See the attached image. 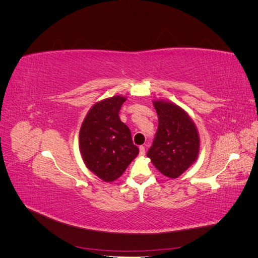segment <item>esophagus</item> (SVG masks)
<instances>
[{"label":"esophagus","mask_w":258,"mask_h":258,"mask_svg":"<svg viewBox=\"0 0 258 258\" xmlns=\"http://www.w3.org/2000/svg\"><path fill=\"white\" fill-rule=\"evenodd\" d=\"M140 155L141 156L145 155V147L144 146H140Z\"/></svg>","instance_id":"1"}]
</instances>
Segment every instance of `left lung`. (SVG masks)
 <instances>
[{
    "label": "left lung",
    "mask_w": 258,
    "mask_h": 258,
    "mask_svg": "<svg viewBox=\"0 0 258 258\" xmlns=\"http://www.w3.org/2000/svg\"><path fill=\"white\" fill-rule=\"evenodd\" d=\"M153 103L159 120L147 157L160 173L176 178L198 158V130L190 116L181 106L166 100H155Z\"/></svg>",
    "instance_id": "left-lung-1"
}]
</instances>
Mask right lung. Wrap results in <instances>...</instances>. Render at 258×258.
Instances as JSON below:
<instances>
[{
	"label": "right lung",
	"instance_id": "1",
	"mask_svg": "<svg viewBox=\"0 0 258 258\" xmlns=\"http://www.w3.org/2000/svg\"><path fill=\"white\" fill-rule=\"evenodd\" d=\"M123 96H114L95 103L80 130V152L84 163L104 182L118 178L138 154L130 129L119 118Z\"/></svg>",
	"mask_w": 258,
	"mask_h": 258
}]
</instances>
